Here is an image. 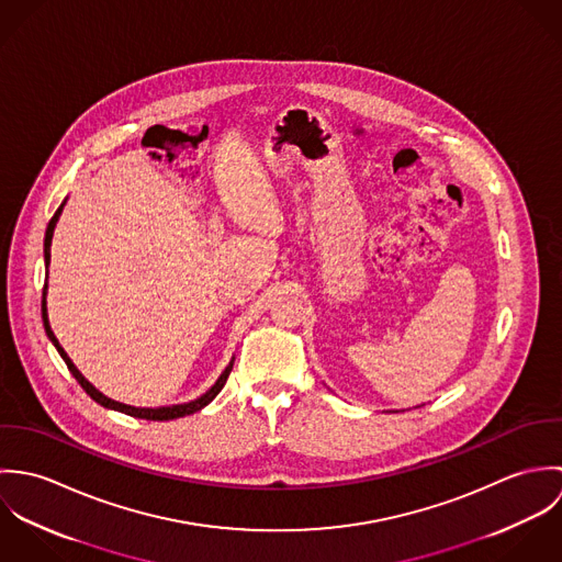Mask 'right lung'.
<instances>
[{
	"mask_svg": "<svg viewBox=\"0 0 562 562\" xmlns=\"http://www.w3.org/2000/svg\"><path fill=\"white\" fill-rule=\"evenodd\" d=\"M63 207H65V203L56 210V214L52 216V221H49V225H47V232H45V266H49V257H52V252H49V248H52V238H54L56 223H58V218H60V214H63ZM45 296H47V281H45V285H43V305H41V312H43V326H45L47 337L52 339V344L56 346V350H58V352H60V357L65 359V363H67L69 372L76 376V381L80 383L81 390H83L92 401L99 402V404H101V406H105V408H114V411H121V413H125V415L140 417V419H154V422L177 419V417L192 415V413L201 411L203 406H207L210 402L214 401V398L218 396V392L225 387V383H227V379H229V372H232V368H234V359H232V363L225 368V372L218 376V381L212 385V390H207V392H205L201 398H196V401L183 402V404H172V406H158V408H140V406H130V404H123V402L110 401L108 396H103L99 390H94V387H92V385L81 376L80 370L74 366V361L69 359V355L65 352V348L58 344V339H56V335H54V330H52V326H49V318H47V301H45Z\"/></svg>",
	"mask_w": 562,
	"mask_h": 562,
	"instance_id": "add662e5",
	"label": "right lung"
}]
</instances>
